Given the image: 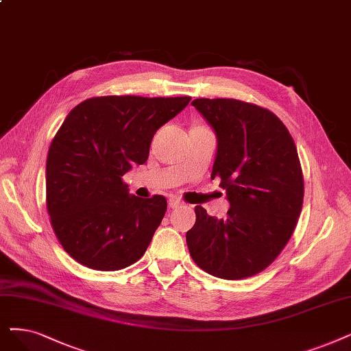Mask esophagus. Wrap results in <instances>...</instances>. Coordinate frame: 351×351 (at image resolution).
<instances>
[{
  "instance_id": "1",
  "label": "esophagus",
  "mask_w": 351,
  "mask_h": 351,
  "mask_svg": "<svg viewBox=\"0 0 351 351\" xmlns=\"http://www.w3.org/2000/svg\"><path fill=\"white\" fill-rule=\"evenodd\" d=\"M168 206H170L171 208H177L180 206H183V202H181L177 197H170V199H168Z\"/></svg>"
}]
</instances>
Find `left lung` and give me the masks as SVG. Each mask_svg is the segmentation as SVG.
I'll use <instances>...</instances> for the list:
<instances>
[{
	"label": "left lung",
	"instance_id": "8db88e82",
	"mask_svg": "<svg viewBox=\"0 0 351 351\" xmlns=\"http://www.w3.org/2000/svg\"><path fill=\"white\" fill-rule=\"evenodd\" d=\"M212 125L217 152L212 180L226 190L224 219L195 206L186 239L193 261L221 279H245L278 258L295 229L304 177L295 143L274 112L237 99H194Z\"/></svg>",
	"mask_w": 351,
	"mask_h": 351
}]
</instances>
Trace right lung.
Instances as JSON below:
<instances>
[{"mask_svg": "<svg viewBox=\"0 0 351 351\" xmlns=\"http://www.w3.org/2000/svg\"><path fill=\"white\" fill-rule=\"evenodd\" d=\"M191 97L99 96L69 112L46 162V204L63 249L96 271H119L145 254L165 215L162 195H130L122 177L148 160L154 134Z\"/></svg>", "mask_w": 351, "mask_h": 351, "instance_id": "1", "label": "right lung"}]
</instances>
